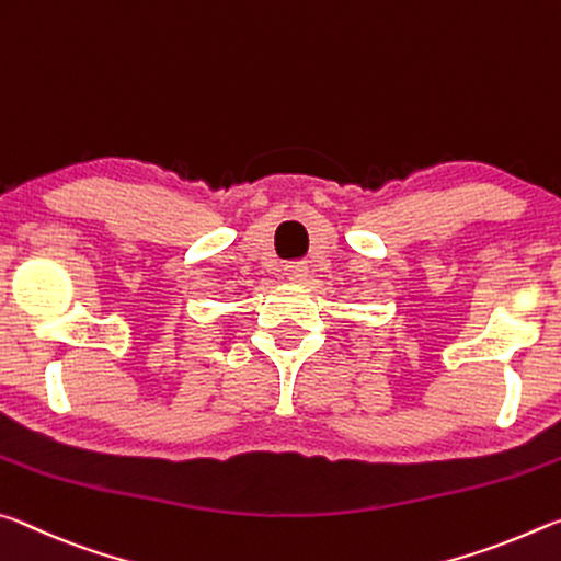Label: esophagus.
<instances>
[{
    "mask_svg": "<svg viewBox=\"0 0 561 561\" xmlns=\"http://www.w3.org/2000/svg\"><path fill=\"white\" fill-rule=\"evenodd\" d=\"M283 275H286L290 283L306 280L308 278V265L306 263H288L286 268H283Z\"/></svg>",
    "mask_w": 561,
    "mask_h": 561,
    "instance_id": "esophagus-1",
    "label": "esophagus"
}]
</instances>
